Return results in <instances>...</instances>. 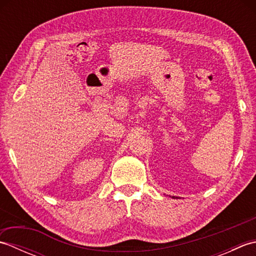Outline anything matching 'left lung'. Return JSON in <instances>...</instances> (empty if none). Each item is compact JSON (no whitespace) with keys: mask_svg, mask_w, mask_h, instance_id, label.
<instances>
[{"mask_svg":"<svg viewBox=\"0 0 256 256\" xmlns=\"http://www.w3.org/2000/svg\"><path fill=\"white\" fill-rule=\"evenodd\" d=\"M174 198H175V197H174Z\"/></svg>","mask_w":256,"mask_h":256,"instance_id":"8db88e82","label":"left lung"}]
</instances>
